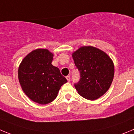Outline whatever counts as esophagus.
<instances>
[{"mask_svg":"<svg viewBox=\"0 0 134 134\" xmlns=\"http://www.w3.org/2000/svg\"><path fill=\"white\" fill-rule=\"evenodd\" d=\"M66 79H67V81H70V80H71V77H70L69 75H68L66 77Z\"/></svg>","mask_w":134,"mask_h":134,"instance_id":"obj_1","label":"esophagus"}]
</instances>
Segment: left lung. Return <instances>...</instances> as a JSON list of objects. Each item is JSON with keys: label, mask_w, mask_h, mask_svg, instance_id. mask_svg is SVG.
<instances>
[{"label": "left lung", "mask_w": 134, "mask_h": 134, "mask_svg": "<svg viewBox=\"0 0 134 134\" xmlns=\"http://www.w3.org/2000/svg\"><path fill=\"white\" fill-rule=\"evenodd\" d=\"M72 56L80 73L79 81L74 85L80 95L94 100L106 93L114 75V66L109 56L92 46L80 47Z\"/></svg>", "instance_id": "left-lung-1"}]
</instances>
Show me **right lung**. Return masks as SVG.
Wrapping results in <instances>:
<instances>
[{
	"mask_svg": "<svg viewBox=\"0 0 134 134\" xmlns=\"http://www.w3.org/2000/svg\"><path fill=\"white\" fill-rule=\"evenodd\" d=\"M53 56L46 49L34 50L25 57L18 68V79L23 91L40 104L52 102L61 86L67 82L59 69L52 65Z\"/></svg>",
	"mask_w": 134,
	"mask_h": 134,
	"instance_id": "add662e5",
	"label": "right lung"
}]
</instances>
